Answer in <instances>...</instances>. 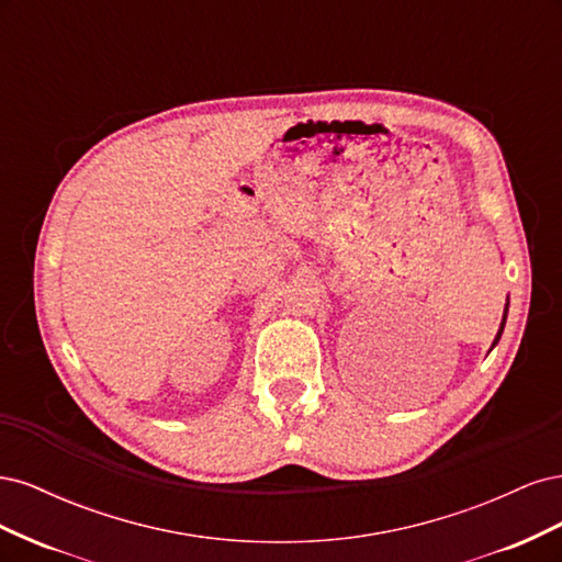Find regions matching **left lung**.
<instances>
[{
    "mask_svg": "<svg viewBox=\"0 0 562 562\" xmlns=\"http://www.w3.org/2000/svg\"><path fill=\"white\" fill-rule=\"evenodd\" d=\"M506 316H508V297H506V304H504V316H502V323H499V330H497V335H495V342H492V349H495V347L499 345L504 326H506Z\"/></svg>",
    "mask_w": 562,
    "mask_h": 562,
    "instance_id": "obj_1",
    "label": "left lung"
}]
</instances>
